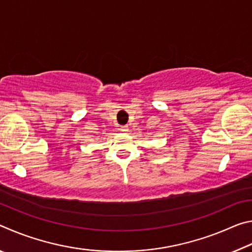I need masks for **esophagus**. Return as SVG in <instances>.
Instances as JSON below:
<instances>
[{"mask_svg": "<svg viewBox=\"0 0 252 252\" xmlns=\"http://www.w3.org/2000/svg\"><path fill=\"white\" fill-rule=\"evenodd\" d=\"M120 130H121L122 132H126L129 129H127V126H122L120 127Z\"/></svg>", "mask_w": 252, "mask_h": 252, "instance_id": "1", "label": "esophagus"}]
</instances>
